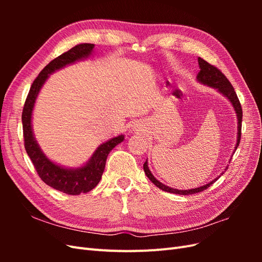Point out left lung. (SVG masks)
Masks as SVG:
<instances>
[{
  "mask_svg": "<svg viewBox=\"0 0 262 262\" xmlns=\"http://www.w3.org/2000/svg\"><path fill=\"white\" fill-rule=\"evenodd\" d=\"M198 62H199V68L200 71L199 73L196 75V81L203 84V85H207L209 87H213V89H215L217 92H220L222 95H223L224 97H226L229 101H231V104L234 107V110L236 113L237 116V120H238V125H237V143L234 149V153L236 148L238 147L239 145V142H241V133H242V119H243V109L241 106V102L238 100V97H237V95L235 93L234 87L232 86L231 82H229L226 76L221 72V71L215 68L214 66L210 64L207 61H204L201 58H198ZM228 168V165L226 166V168L224 169L226 171V169ZM143 169L145 175L147 176V178L153 182V184L157 187L162 189L163 191H167L170 193H176V194H181V195H188V194H193V193H198V192H201L203 190L208 189L212 184H214L221 176L216 177L215 179H213L212 181H210L209 184L201 186V187H198L194 189H189V190H178V189H173L170 188L168 186H166L164 184H162L161 181H158L154 176L153 173L150 172V170L148 169V165H147V160L146 162L143 164ZM224 171L221 173V175H223Z\"/></svg>",
  "mask_w": 262,
  "mask_h": 262,
  "instance_id": "left-lung-1",
  "label": "left lung"
}]
</instances>
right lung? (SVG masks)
I'll list each match as a JSON object with an SVG mask.
<instances>
[{"label": "right lung", "mask_w": 262, "mask_h": 262, "mask_svg": "<svg viewBox=\"0 0 262 262\" xmlns=\"http://www.w3.org/2000/svg\"><path fill=\"white\" fill-rule=\"evenodd\" d=\"M93 43H80L59 55L48 66H46L31 85L21 114L25 149L35 166L39 177L53 189L71 195L86 193L98 185L105 169L108 154L116 145L121 143L124 140V136L121 134V136L110 139L99 145L90 158V161L82 167L66 168L50 161L41 150L34 136L31 116H33L38 94L45 82L48 80L49 75L55 71L75 63L76 61L89 58L93 53Z\"/></svg>", "instance_id": "right-lung-1"}]
</instances>
